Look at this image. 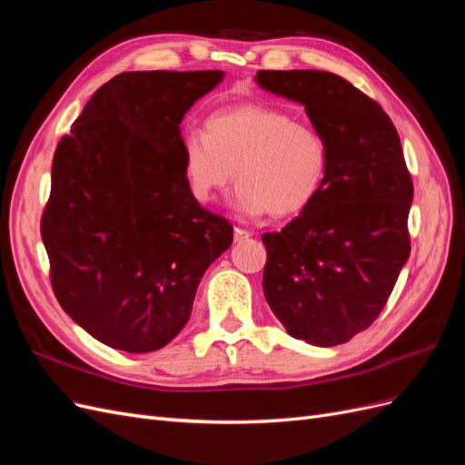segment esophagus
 <instances>
[{"mask_svg": "<svg viewBox=\"0 0 465 465\" xmlns=\"http://www.w3.org/2000/svg\"><path fill=\"white\" fill-rule=\"evenodd\" d=\"M252 236V231H246L242 227H234V242H242Z\"/></svg>", "mask_w": 465, "mask_h": 465, "instance_id": "1", "label": "esophagus"}]
</instances>
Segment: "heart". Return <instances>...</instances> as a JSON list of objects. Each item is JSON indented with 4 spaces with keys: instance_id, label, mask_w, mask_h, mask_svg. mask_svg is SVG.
Returning a JSON list of instances; mask_svg holds the SVG:
<instances>
[{
    "instance_id": "heart-1",
    "label": "heart",
    "mask_w": 465,
    "mask_h": 465,
    "mask_svg": "<svg viewBox=\"0 0 465 465\" xmlns=\"http://www.w3.org/2000/svg\"><path fill=\"white\" fill-rule=\"evenodd\" d=\"M184 174L203 203L236 180L234 205L246 217L270 211L297 215L312 203L328 174L330 151L312 124L262 103L219 110L182 143Z\"/></svg>"
}]
</instances>
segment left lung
<instances>
[{
    "instance_id": "1",
    "label": "left lung",
    "mask_w": 465,
    "mask_h": 465,
    "mask_svg": "<svg viewBox=\"0 0 465 465\" xmlns=\"http://www.w3.org/2000/svg\"><path fill=\"white\" fill-rule=\"evenodd\" d=\"M256 81L304 104L330 151L312 203L265 232L263 294L294 340L349 341L382 312L411 241L413 182L396 125L374 98L318 69H260Z\"/></svg>"
}]
</instances>
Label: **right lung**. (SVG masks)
Masks as SVG:
<instances>
[{
  "instance_id": "right-lung-1",
  "label": "right lung",
  "mask_w": 465,
  "mask_h": 465,
  "mask_svg": "<svg viewBox=\"0 0 465 465\" xmlns=\"http://www.w3.org/2000/svg\"><path fill=\"white\" fill-rule=\"evenodd\" d=\"M223 72H125L98 89L54 153L40 234L64 311L101 343L149 353L192 314L232 224L193 198L180 122Z\"/></svg>"
}]
</instances>
